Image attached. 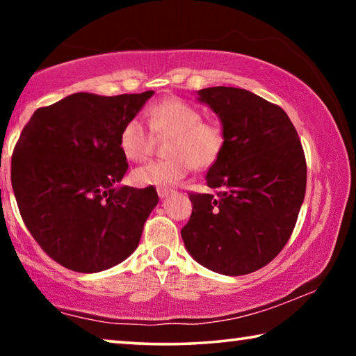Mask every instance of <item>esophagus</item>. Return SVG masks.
Instances as JSON below:
<instances>
[{"label":"esophagus","mask_w":356,"mask_h":356,"mask_svg":"<svg viewBox=\"0 0 356 356\" xmlns=\"http://www.w3.org/2000/svg\"><path fill=\"white\" fill-rule=\"evenodd\" d=\"M156 193H159L160 197H166L168 195H170V193H172V190L171 188H161V186H160V188H156Z\"/></svg>","instance_id":"obj_1"}]
</instances>
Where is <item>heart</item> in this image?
I'll list each match as a JSON object with an SVG mask.
<instances>
[{
	"label": "heart",
	"mask_w": 356,
	"mask_h": 356,
	"mask_svg": "<svg viewBox=\"0 0 356 356\" xmlns=\"http://www.w3.org/2000/svg\"><path fill=\"white\" fill-rule=\"evenodd\" d=\"M149 128L140 118H130L119 134V147L125 159L143 161L152 152L154 135H171L166 154L170 159L154 160L131 172L140 186H172L195 170L212 168L226 146L222 125L202 120V113L188 102L170 97L156 102L147 110Z\"/></svg>",
	"instance_id": "1"
}]
</instances>
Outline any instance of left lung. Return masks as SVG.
<instances>
[{
	"mask_svg": "<svg viewBox=\"0 0 356 356\" xmlns=\"http://www.w3.org/2000/svg\"><path fill=\"white\" fill-rule=\"evenodd\" d=\"M226 135L206 177L210 193H190L182 227L190 254L212 272L240 276L262 268L284 248L306 191V159L281 106L246 89H201Z\"/></svg>",
	"mask_w": 356,
	"mask_h": 356,
	"instance_id": "1",
	"label": "left lung"
}]
</instances>
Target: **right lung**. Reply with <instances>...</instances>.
<instances>
[{
    "label": "right lung",
    "mask_w": 356,
    "mask_h": 356,
    "mask_svg": "<svg viewBox=\"0 0 356 356\" xmlns=\"http://www.w3.org/2000/svg\"><path fill=\"white\" fill-rule=\"evenodd\" d=\"M154 91L76 92L38 108L12 154L23 222L53 261L80 273L111 268L140 243L159 202L154 186H120L129 170L119 134Z\"/></svg>",
    "instance_id": "1"
}]
</instances>
